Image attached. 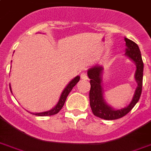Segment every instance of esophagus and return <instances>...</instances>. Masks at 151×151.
<instances>
[{"mask_svg":"<svg viewBox=\"0 0 151 151\" xmlns=\"http://www.w3.org/2000/svg\"><path fill=\"white\" fill-rule=\"evenodd\" d=\"M81 78L82 80H88L87 74L85 73H82L81 74Z\"/></svg>","mask_w":151,"mask_h":151,"instance_id":"esophagus-1","label":"esophagus"}]
</instances>
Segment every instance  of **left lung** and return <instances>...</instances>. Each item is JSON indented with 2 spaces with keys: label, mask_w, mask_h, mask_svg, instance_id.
I'll use <instances>...</instances> for the list:
<instances>
[{
  "label": "left lung",
  "mask_w": 151,
  "mask_h": 151,
  "mask_svg": "<svg viewBox=\"0 0 151 151\" xmlns=\"http://www.w3.org/2000/svg\"><path fill=\"white\" fill-rule=\"evenodd\" d=\"M125 41V54L129 59L136 64V70L135 73V80L137 83V87L132 99L129 105L124 108L116 110L110 106L104 99L103 89L102 87L103 67L100 65H96L88 70V76L90 79L91 88L89 92V101L91 109L95 116L105 120H116L124 117L138 103L140 98L143 86V63L141 52L139 46L134 41L124 37Z\"/></svg>",
  "instance_id": "1"
}]
</instances>
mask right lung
Masks as SVG:
<instances>
[{"mask_svg":"<svg viewBox=\"0 0 151 151\" xmlns=\"http://www.w3.org/2000/svg\"><path fill=\"white\" fill-rule=\"evenodd\" d=\"M80 81V76H77L75 78L72 79V80L69 82V84L66 86V88H64L63 92H62L61 96L59 97V99L58 101V103L54 107L51 109V110H48V111H45V112H41V113H31L32 114L36 115V116H52V115L56 114L57 113L59 112V110H61L62 107L63 106L64 103L66 102V97L68 96L69 93L71 92V90L73 89V88L76 85V84ZM9 87H10L11 92H12V88H11V86L9 85Z\"/></svg>","mask_w":151,"mask_h":151,"instance_id":"add662e5","label":"right lung"}]
</instances>
